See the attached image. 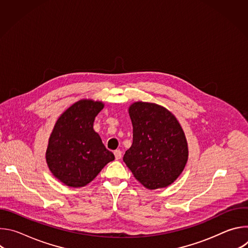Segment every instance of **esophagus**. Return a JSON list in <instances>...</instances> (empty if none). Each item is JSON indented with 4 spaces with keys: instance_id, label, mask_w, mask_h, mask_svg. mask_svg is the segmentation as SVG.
Segmentation results:
<instances>
[{
    "instance_id": "esophagus-1",
    "label": "esophagus",
    "mask_w": 248,
    "mask_h": 248,
    "mask_svg": "<svg viewBox=\"0 0 248 248\" xmlns=\"http://www.w3.org/2000/svg\"><path fill=\"white\" fill-rule=\"evenodd\" d=\"M114 154H115V158L117 159V160H120L121 158H122V151L119 149V150H116L115 152H114Z\"/></svg>"
}]
</instances>
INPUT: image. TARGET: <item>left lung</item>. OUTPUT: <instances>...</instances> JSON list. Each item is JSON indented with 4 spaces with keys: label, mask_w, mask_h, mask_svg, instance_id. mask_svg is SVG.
I'll return each instance as SVG.
<instances>
[{
    "label": "left lung",
    "mask_w": 248,
    "mask_h": 248,
    "mask_svg": "<svg viewBox=\"0 0 248 248\" xmlns=\"http://www.w3.org/2000/svg\"><path fill=\"white\" fill-rule=\"evenodd\" d=\"M133 127L131 147L124 162L148 189L170 186L183 172L188 148L175 117L160 105L135 102L128 109Z\"/></svg>",
    "instance_id": "left-lung-1"
}]
</instances>
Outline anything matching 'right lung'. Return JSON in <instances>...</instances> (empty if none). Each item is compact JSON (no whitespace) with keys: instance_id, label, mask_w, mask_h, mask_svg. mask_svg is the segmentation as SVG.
Segmentation results:
<instances>
[{"instance_id":"add662e5","label":"right lung","mask_w":248,"mask_h":248,"mask_svg":"<svg viewBox=\"0 0 248 248\" xmlns=\"http://www.w3.org/2000/svg\"><path fill=\"white\" fill-rule=\"evenodd\" d=\"M103 108L100 101L80 100L66 109L54 126L46 161L54 176L67 186L88 185L115 160L93 129L95 117Z\"/></svg>"}]
</instances>
